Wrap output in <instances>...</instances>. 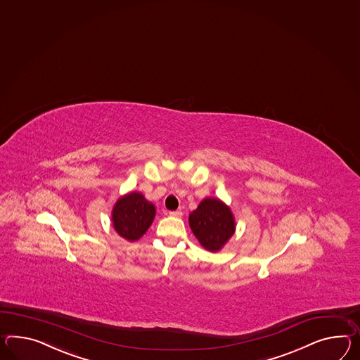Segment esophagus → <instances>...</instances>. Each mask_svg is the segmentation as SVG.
<instances>
[{
	"mask_svg": "<svg viewBox=\"0 0 360 360\" xmlns=\"http://www.w3.org/2000/svg\"><path fill=\"white\" fill-rule=\"evenodd\" d=\"M169 214L170 216H173V217H182V211H173V212H169Z\"/></svg>",
	"mask_w": 360,
	"mask_h": 360,
	"instance_id": "1",
	"label": "esophagus"
}]
</instances>
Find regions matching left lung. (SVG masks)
<instances>
[{"label":"left lung","instance_id":"1","mask_svg":"<svg viewBox=\"0 0 360 360\" xmlns=\"http://www.w3.org/2000/svg\"><path fill=\"white\" fill-rule=\"evenodd\" d=\"M188 224L199 243L210 252H219L236 233V219L228 204L205 198L188 216Z\"/></svg>","mask_w":360,"mask_h":360}]
</instances>
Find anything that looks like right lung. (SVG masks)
Instances as JSON below:
<instances>
[{"label":"right lung","mask_w":360,"mask_h":360,"mask_svg":"<svg viewBox=\"0 0 360 360\" xmlns=\"http://www.w3.org/2000/svg\"><path fill=\"white\" fill-rule=\"evenodd\" d=\"M156 207L138 191L122 195L112 210V225L117 234L129 242L141 239L152 225Z\"/></svg>","instance_id":"right-lung-1"}]
</instances>
